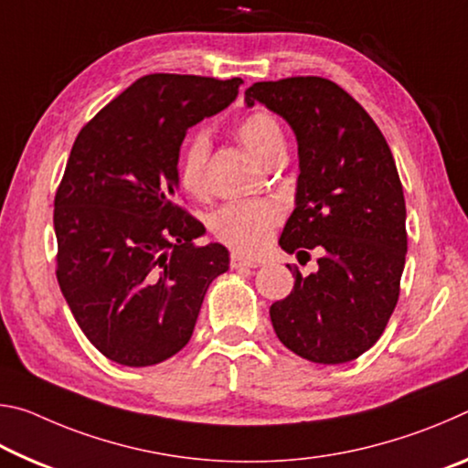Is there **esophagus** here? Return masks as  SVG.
I'll list each match as a JSON object with an SVG mask.
<instances>
[{"mask_svg":"<svg viewBox=\"0 0 468 468\" xmlns=\"http://www.w3.org/2000/svg\"><path fill=\"white\" fill-rule=\"evenodd\" d=\"M231 266L233 268H256V266H260V262L258 260L239 256V253H231Z\"/></svg>","mask_w":468,"mask_h":468,"instance_id":"esophagus-1","label":"esophagus"}]
</instances>
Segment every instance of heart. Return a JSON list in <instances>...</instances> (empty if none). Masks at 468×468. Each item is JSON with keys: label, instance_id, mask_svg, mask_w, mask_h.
Returning <instances> with one entry per match:
<instances>
[{"label": "heart", "instance_id": "heart-1", "mask_svg": "<svg viewBox=\"0 0 468 468\" xmlns=\"http://www.w3.org/2000/svg\"><path fill=\"white\" fill-rule=\"evenodd\" d=\"M235 136L266 163L276 150L284 148L282 128L268 111H251L235 125ZM210 140L206 132H196L181 146L177 161V177L181 187L192 196H204L208 189L206 163H208ZM281 208L268 200L229 202L210 215L208 227L220 243L241 253H256L271 239Z\"/></svg>", "mask_w": 468, "mask_h": 468}]
</instances>
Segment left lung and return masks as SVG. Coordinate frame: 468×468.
I'll use <instances>...</instances> for the list:
<instances>
[{
	"label": "left lung",
	"mask_w": 468,
	"mask_h": 468,
	"mask_svg": "<svg viewBox=\"0 0 468 468\" xmlns=\"http://www.w3.org/2000/svg\"><path fill=\"white\" fill-rule=\"evenodd\" d=\"M245 102H262L297 136L295 210L281 248L305 258L320 251L318 272L289 266L292 291L271 305L276 336L314 363L357 359L382 336L405 268L407 208L390 146L367 111L326 78L256 82Z\"/></svg>",
	"instance_id": "obj_1"
}]
</instances>
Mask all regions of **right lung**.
<instances>
[{
    "label": "right lung",
    "mask_w": 468,
    "mask_h": 468,
    "mask_svg": "<svg viewBox=\"0 0 468 468\" xmlns=\"http://www.w3.org/2000/svg\"><path fill=\"white\" fill-rule=\"evenodd\" d=\"M241 78L148 74L84 125L55 194L59 289L107 359L146 367L192 338L220 243L177 204L187 128L235 101Z\"/></svg>",
    "instance_id": "obj_1"
}]
</instances>
